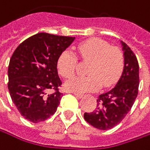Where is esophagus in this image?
<instances>
[{"label":"esophagus","mask_w":150,"mask_h":150,"mask_svg":"<svg viewBox=\"0 0 150 150\" xmlns=\"http://www.w3.org/2000/svg\"><path fill=\"white\" fill-rule=\"evenodd\" d=\"M73 94L76 96L77 98H81L82 97H83V94H81V93H76V92H73Z\"/></svg>","instance_id":"34e87169"}]
</instances>
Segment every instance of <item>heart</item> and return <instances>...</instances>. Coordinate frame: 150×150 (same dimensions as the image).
<instances>
[{"label":"heart","mask_w":150,"mask_h":150,"mask_svg":"<svg viewBox=\"0 0 150 150\" xmlns=\"http://www.w3.org/2000/svg\"><path fill=\"white\" fill-rule=\"evenodd\" d=\"M77 52L84 61H90L87 76H74L65 83L71 92H85L98 90L101 84L108 87L116 83L123 71L124 56L117 47L99 38L86 40L77 46ZM77 65V58L72 51H63L57 59V69L65 78L71 77Z\"/></svg>","instance_id":"heart-1"}]
</instances>
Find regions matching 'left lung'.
<instances>
[{
	"mask_svg": "<svg viewBox=\"0 0 150 150\" xmlns=\"http://www.w3.org/2000/svg\"><path fill=\"white\" fill-rule=\"evenodd\" d=\"M124 52V68L117 84L109 91L99 95L97 108L85 112L84 120L100 130H108L118 124L131 110L139 88V64L130 47L120 41Z\"/></svg>",
	"mask_w": 150,
	"mask_h": 150,
	"instance_id": "1",
	"label": "left lung"
}]
</instances>
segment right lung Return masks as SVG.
<instances>
[{"mask_svg":"<svg viewBox=\"0 0 150 150\" xmlns=\"http://www.w3.org/2000/svg\"><path fill=\"white\" fill-rule=\"evenodd\" d=\"M74 37L38 33L22 42L8 65V88L21 115L33 123L44 121L57 111L61 93L57 59ZM51 89L54 92L49 93Z\"/></svg>","mask_w":150,"mask_h":150,"instance_id":"1","label":"right lung"}]
</instances>
